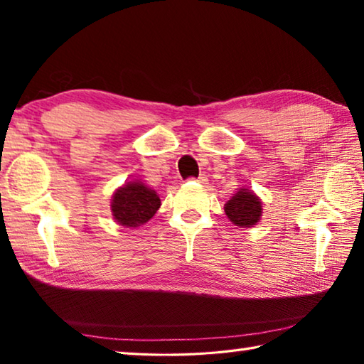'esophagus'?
<instances>
[{
	"mask_svg": "<svg viewBox=\"0 0 364 364\" xmlns=\"http://www.w3.org/2000/svg\"><path fill=\"white\" fill-rule=\"evenodd\" d=\"M191 180H193V181H197V183H200V184H207V178H205V176H199V178H191Z\"/></svg>",
	"mask_w": 364,
	"mask_h": 364,
	"instance_id": "obj_1",
	"label": "esophagus"
}]
</instances>
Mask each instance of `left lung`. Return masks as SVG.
<instances>
[{
    "label": "left lung",
    "mask_w": 364,
    "mask_h": 364,
    "mask_svg": "<svg viewBox=\"0 0 364 364\" xmlns=\"http://www.w3.org/2000/svg\"><path fill=\"white\" fill-rule=\"evenodd\" d=\"M224 211L235 226L253 228L261 220L262 203L253 191L242 188L224 205Z\"/></svg>",
    "instance_id": "1"
}]
</instances>
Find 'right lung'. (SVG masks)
I'll return each instance as SVG.
<instances>
[{
  "label": "right lung",
  "mask_w": 364,
  "mask_h": 364,
  "mask_svg": "<svg viewBox=\"0 0 364 364\" xmlns=\"http://www.w3.org/2000/svg\"><path fill=\"white\" fill-rule=\"evenodd\" d=\"M161 207V199L154 189L141 181H130L116 189L111 200V213L124 228H138L148 223Z\"/></svg>",
  "instance_id": "1"
}]
</instances>
